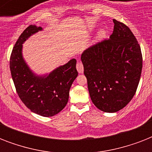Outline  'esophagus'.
<instances>
[{
	"mask_svg": "<svg viewBox=\"0 0 152 152\" xmlns=\"http://www.w3.org/2000/svg\"><path fill=\"white\" fill-rule=\"evenodd\" d=\"M76 69H77V71H78L79 73H83V64H82V62L80 61L77 62V64H76Z\"/></svg>",
	"mask_w": 152,
	"mask_h": 152,
	"instance_id": "34e87169",
	"label": "esophagus"
}]
</instances>
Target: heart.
Instances as JSON below:
<instances>
[{"instance_id": "1", "label": "heart", "mask_w": 152, "mask_h": 152, "mask_svg": "<svg viewBox=\"0 0 152 152\" xmlns=\"http://www.w3.org/2000/svg\"><path fill=\"white\" fill-rule=\"evenodd\" d=\"M106 36V32L105 31H103V30H102V31H100L99 32V34H98L97 39L98 40H102V39H103Z\"/></svg>"}]
</instances>
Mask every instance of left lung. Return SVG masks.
<instances>
[{
  "instance_id": "left-lung-1",
  "label": "left lung",
  "mask_w": 152,
  "mask_h": 152,
  "mask_svg": "<svg viewBox=\"0 0 152 152\" xmlns=\"http://www.w3.org/2000/svg\"><path fill=\"white\" fill-rule=\"evenodd\" d=\"M110 39L87 49L81 55L91 101L100 110L123 109L137 91L141 75V50L131 30L118 20Z\"/></svg>"
}]
</instances>
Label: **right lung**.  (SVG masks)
Returning <instances> with one entry per match:
<instances>
[{
    "label": "right lung",
    "instance_id": "right-lung-1",
    "mask_svg": "<svg viewBox=\"0 0 152 152\" xmlns=\"http://www.w3.org/2000/svg\"><path fill=\"white\" fill-rule=\"evenodd\" d=\"M41 27L30 25L20 34L10 57V71L15 90L21 101L31 111L52 117L63 110L69 101V90L78 76L76 60H70L47 76L34 75L23 58V43Z\"/></svg>",
    "mask_w": 152,
    "mask_h": 152
}]
</instances>
